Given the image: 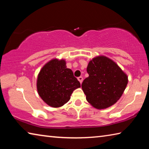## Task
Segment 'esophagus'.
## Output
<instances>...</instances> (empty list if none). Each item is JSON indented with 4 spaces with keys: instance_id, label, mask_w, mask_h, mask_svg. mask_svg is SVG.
Returning <instances> with one entry per match:
<instances>
[{
    "instance_id": "34e87169",
    "label": "esophagus",
    "mask_w": 149,
    "mask_h": 149,
    "mask_svg": "<svg viewBox=\"0 0 149 149\" xmlns=\"http://www.w3.org/2000/svg\"><path fill=\"white\" fill-rule=\"evenodd\" d=\"M77 79L79 80V81L80 82V84H81V83L83 82V77L81 76H80L77 78Z\"/></svg>"
}]
</instances>
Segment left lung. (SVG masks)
<instances>
[{
	"mask_svg": "<svg viewBox=\"0 0 149 149\" xmlns=\"http://www.w3.org/2000/svg\"><path fill=\"white\" fill-rule=\"evenodd\" d=\"M81 87L87 102L97 109L114 104L122 97L127 85L128 77L112 60L99 56L91 60Z\"/></svg>",
	"mask_w": 149,
	"mask_h": 149,
	"instance_id": "left-lung-1",
	"label": "left lung"
}]
</instances>
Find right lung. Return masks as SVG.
I'll return each instance as SVG.
<instances>
[{"mask_svg":"<svg viewBox=\"0 0 149 149\" xmlns=\"http://www.w3.org/2000/svg\"><path fill=\"white\" fill-rule=\"evenodd\" d=\"M64 60L52 59L40 71L37 89L42 100L53 108L60 107L69 101L72 93L81 87L72 70L67 68Z\"/></svg>","mask_w":149,"mask_h":149,"instance_id":"right-lung-1","label":"right lung"}]
</instances>
